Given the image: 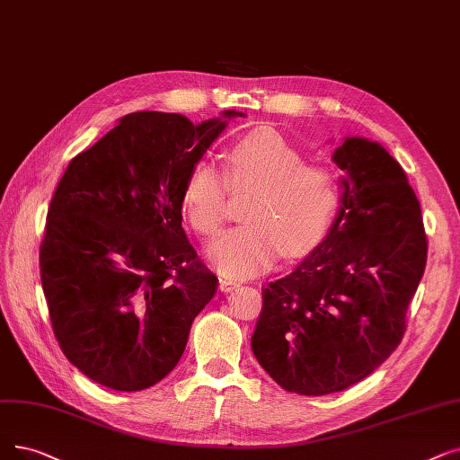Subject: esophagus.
Instances as JSON below:
<instances>
[{
  "mask_svg": "<svg viewBox=\"0 0 460 460\" xmlns=\"http://www.w3.org/2000/svg\"><path fill=\"white\" fill-rule=\"evenodd\" d=\"M241 286V282H236V279H233V278H219V291H224V293H229V291H233L234 288H238Z\"/></svg>",
  "mask_w": 460,
  "mask_h": 460,
  "instance_id": "1",
  "label": "esophagus"
}]
</instances>
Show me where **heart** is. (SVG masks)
Here are the masks:
<instances>
[{"instance_id":"heart-1","label":"heart","mask_w":460,"mask_h":460,"mask_svg":"<svg viewBox=\"0 0 460 460\" xmlns=\"http://www.w3.org/2000/svg\"><path fill=\"white\" fill-rule=\"evenodd\" d=\"M229 188L246 193V224L208 244V261L226 276L248 278L269 270L282 253L301 255L322 241L338 207V176L305 155L284 137L257 129L226 154V172L199 162L188 172L182 212L191 229L216 234L224 224Z\"/></svg>"}]
</instances>
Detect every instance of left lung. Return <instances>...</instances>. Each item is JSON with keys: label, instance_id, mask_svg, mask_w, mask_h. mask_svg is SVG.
<instances>
[{"label": "left lung", "instance_id": "8db88e82", "mask_svg": "<svg viewBox=\"0 0 460 460\" xmlns=\"http://www.w3.org/2000/svg\"><path fill=\"white\" fill-rule=\"evenodd\" d=\"M332 162L346 172L341 208L319 246L265 286L252 336L274 382L308 396L361 382L401 344L429 248L406 172L382 145L346 137Z\"/></svg>", "mask_w": 460, "mask_h": 460}]
</instances>
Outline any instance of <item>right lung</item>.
<instances>
[{
	"label": "right lung",
	"instance_id": "obj_1",
	"mask_svg": "<svg viewBox=\"0 0 460 460\" xmlns=\"http://www.w3.org/2000/svg\"><path fill=\"white\" fill-rule=\"evenodd\" d=\"M143 111L75 155L39 253L54 336L71 365L116 391L152 387L176 367L217 278L182 227L191 167L227 126Z\"/></svg>",
	"mask_w": 460,
	"mask_h": 460
}]
</instances>
